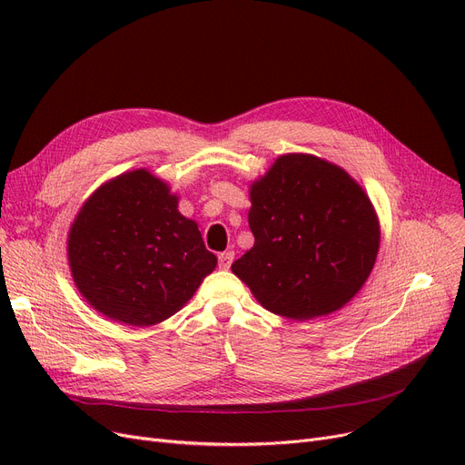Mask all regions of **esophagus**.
Returning <instances> with one entry per match:
<instances>
[{
  "label": "esophagus",
  "instance_id": "esophagus-1",
  "mask_svg": "<svg viewBox=\"0 0 465 465\" xmlns=\"http://www.w3.org/2000/svg\"><path fill=\"white\" fill-rule=\"evenodd\" d=\"M235 258V252L233 251H228V252H220L218 254V265L223 267V270H230V265Z\"/></svg>",
  "mask_w": 465,
  "mask_h": 465
}]
</instances>
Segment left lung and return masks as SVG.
Returning <instances> with one entry per match:
<instances>
[{"mask_svg": "<svg viewBox=\"0 0 465 465\" xmlns=\"http://www.w3.org/2000/svg\"><path fill=\"white\" fill-rule=\"evenodd\" d=\"M254 247L232 263L262 307L311 321L347 305L368 281L381 226L363 188L328 160L290 153L251 184Z\"/></svg>", "mask_w": 465, "mask_h": 465, "instance_id": "8db88e82", "label": "left lung"}]
</instances>
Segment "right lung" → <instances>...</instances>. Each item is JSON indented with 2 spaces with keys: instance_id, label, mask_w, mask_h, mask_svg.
<instances>
[{
  "instance_id": "1",
  "label": "right lung",
  "mask_w": 465,
  "mask_h": 465,
  "mask_svg": "<svg viewBox=\"0 0 465 465\" xmlns=\"http://www.w3.org/2000/svg\"><path fill=\"white\" fill-rule=\"evenodd\" d=\"M179 195L149 169L97 188L69 228L67 260L81 296L128 326H154L181 311L216 267Z\"/></svg>"
}]
</instances>
